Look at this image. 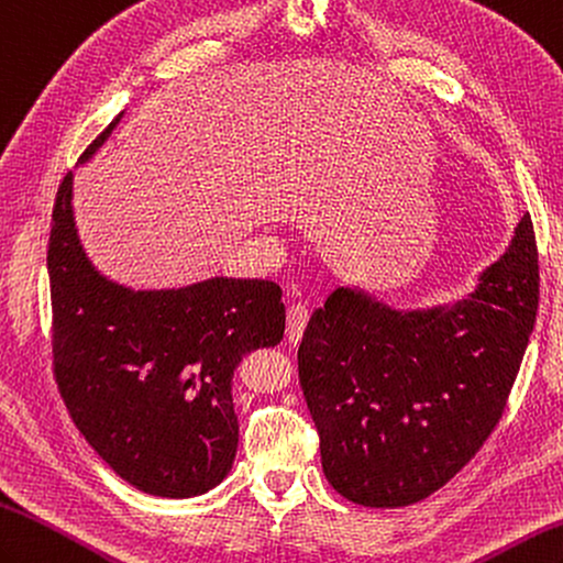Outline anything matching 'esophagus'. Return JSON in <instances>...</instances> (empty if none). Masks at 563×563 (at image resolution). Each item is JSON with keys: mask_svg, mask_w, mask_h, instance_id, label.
<instances>
[{"mask_svg": "<svg viewBox=\"0 0 563 563\" xmlns=\"http://www.w3.org/2000/svg\"><path fill=\"white\" fill-rule=\"evenodd\" d=\"M308 318H310V313H308L306 303H294V306H289V310H286V340H289L291 344L301 342Z\"/></svg>", "mask_w": 563, "mask_h": 563, "instance_id": "esophagus-1", "label": "esophagus"}]
</instances>
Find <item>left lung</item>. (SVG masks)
<instances>
[{"label":"left lung","instance_id":"left-lung-1","mask_svg":"<svg viewBox=\"0 0 563 563\" xmlns=\"http://www.w3.org/2000/svg\"><path fill=\"white\" fill-rule=\"evenodd\" d=\"M537 303L530 214L453 306L395 310L361 289H334L298 346L334 489L358 506L399 508L451 482L504 415Z\"/></svg>","mask_w":563,"mask_h":563}]
</instances>
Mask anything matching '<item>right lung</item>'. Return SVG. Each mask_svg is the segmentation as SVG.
I'll return each instance as SVG.
<instances>
[{
	"mask_svg": "<svg viewBox=\"0 0 563 563\" xmlns=\"http://www.w3.org/2000/svg\"><path fill=\"white\" fill-rule=\"evenodd\" d=\"M71 178L59 183L47 247L59 395L84 439L124 482L166 498L205 494L231 472L239 448L233 371L245 354L284 336L282 289L214 277L134 291L106 279L81 247Z\"/></svg>",
	"mask_w": 563,
	"mask_h": 563,
	"instance_id": "obj_1",
	"label": "right lung"
}]
</instances>
